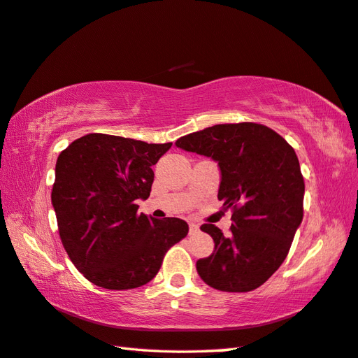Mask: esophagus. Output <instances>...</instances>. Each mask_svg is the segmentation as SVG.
I'll return each instance as SVG.
<instances>
[{
	"instance_id": "1",
	"label": "esophagus",
	"mask_w": 358,
	"mask_h": 358,
	"mask_svg": "<svg viewBox=\"0 0 358 358\" xmlns=\"http://www.w3.org/2000/svg\"><path fill=\"white\" fill-rule=\"evenodd\" d=\"M199 231V225L194 224V222H189V234H196Z\"/></svg>"
}]
</instances>
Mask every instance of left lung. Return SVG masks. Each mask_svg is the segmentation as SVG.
Wrapping results in <instances>:
<instances>
[{
  "instance_id": "left-lung-1",
  "label": "left lung",
  "mask_w": 358,
  "mask_h": 358,
  "mask_svg": "<svg viewBox=\"0 0 358 358\" xmlns=\"http://www.w3.org/2000/svg\"><path fill=\"white\" fill-rule=\"evenodd\" d=\"M176 147L217 162V197L233 208L231 234L203 224L214 251L196 262L214 289L248 292L264 285L287 259L303 219L305 182L294 148L254 122L219 124L176 141Z\"/></svg>"
}]
</instances>
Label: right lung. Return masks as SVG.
Segmentation results:
<instances>
[{
  "mask_svg": "<svg viewBox=\"0 0 358 358\" xmlns=\"http://www.w3.org/2000/svg\"><path fill=\"white\" fill-rule=\"evenodd\" d=\"M171 147L90 133L61 152L52 205L70 260L96 287L133 289L157 274L165 252L184 239L178 217L138 214L148 199L152 166Z\"/></svg>",
  "mask_w": 358,
  "mask_h": 358,
  "instance_id": "1",
  "label": "right lung"
}]
</instances>
